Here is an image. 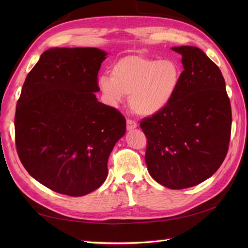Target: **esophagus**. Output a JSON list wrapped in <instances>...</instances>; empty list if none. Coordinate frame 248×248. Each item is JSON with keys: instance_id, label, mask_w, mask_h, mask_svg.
Returning <instances> with one entry per match:
<instances>
[{"instance_id": "esophagus-1", "label": "esophagus", "mask_w": 248, "mask_h": 248, "mask_svg": "<svg viewBox=\"0 0 248 248\" xmlns=\"http://www.w3.org/2000/svg\"><path fill=\"white\" fill-rule=\"evenodd\" d=\"M136 128H138V124H136L135 121H133V120H127V129H128V131L134 130Z\"/></svg>"}]
</instances>
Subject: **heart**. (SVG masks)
<instances>
[{
    "label": "heart",
    "mask_w": 248,
    "mask_h": 248,
    "mask_svg": "<svg viewBox=\"0 0 248 248\" xmlns=\"http://www.w3.org/2000/svg\"><path fill=\"white\" fill-rule=\"evenodd\" d=\"M110 75L97 78L104 102L117 108L129 97L131 109L143 117L164 110L175 97L181 82V68L170 60L128 55L118 60Z\"/></svg>",
    "instance_id": "1"
}]
</instances>
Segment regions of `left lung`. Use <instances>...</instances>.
<instances>
[{"mask_svg":"<svg viewBox=\"0 0 248 248\" xmlns=\"http://www.w3.org/2000/svg\"><path fill=\"white\" fill-rule=\"evenodd\" d=\"M182 56L181 82L170 105L145 118V162L150 176L171 189L191 187L217 171L228 151L231 107L219 68L199 48L172 46Z\"/></svg>","mask_w":248,"mask_h":248,"instance_id":"obj_1","label":"left lung"}]
</instances>
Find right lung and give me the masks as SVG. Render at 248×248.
<instances>
[{"mask_svg": "<svg viewBox=\"0 0 248 248\" xmlns=\"http://www.w3.org/2000/svg\"><path fill=\"white\" fill-rule=\"evenodd\" d=\"M107 55L98 48H51L22 86L15 116L18 155L35 180L56 193L78 197L101 186L110 152L125 133L124 116L94 94Z\"/></svg>", "mask_w": 248, "mask_h": 248, "instance_id": "1", "label": "right lung"}]
</instances>
